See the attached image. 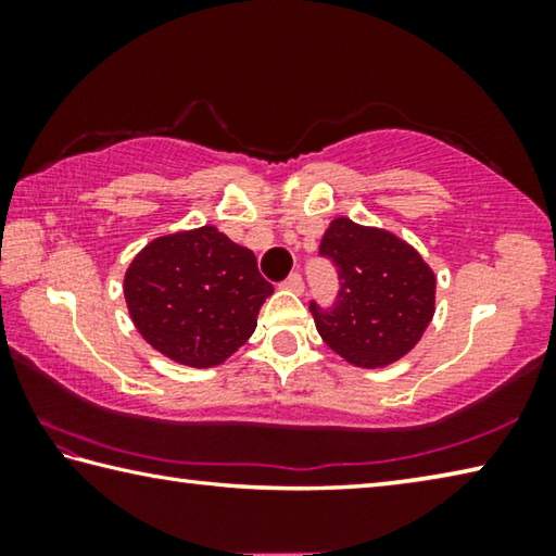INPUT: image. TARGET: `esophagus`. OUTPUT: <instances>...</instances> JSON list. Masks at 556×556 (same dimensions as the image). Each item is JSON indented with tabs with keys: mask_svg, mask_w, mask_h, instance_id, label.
I'll return each mask as SVG.
<instances>
[{
	"mask_svg": "<svg viewBox=\"0 0 556 556\" xmlns=\"http://www.w3.org/2000/svg\"><path fill=\"white\" fill-rule=\"evenodd\" d=\"M281 287L289 289V291H294V294H301V291H304V277H301L299 271H294V275H289L285 279V285H281Z\"/></svg>",
	"mask_w": 556,
	"mask_h": 556,
	"instance_id": "34e87169",
	"label": "esophagus"
}]
</instances>
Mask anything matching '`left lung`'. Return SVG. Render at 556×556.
<instances>
[{"instance_id": "left-lung-1", "label": "left lung", "mask_w": 556, "mask_h": 556, "mask_svg": "<svg viewBox=\"0 0 556 556\" xmlns=\"http://www.w3.org/2000/svg\"><path fill=\"white\" fill-rule=\"evenodd\" d=\"M318 255L338 271L333 306L308 304L324 341L357 368L407 355L434 316L437 279L419 252L392 232L336 218Z\"/></svg>"}]
</instances>
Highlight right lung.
Masks as SVG:
<instances>
[{"mask_svg": "<svg viewBox=\"0 0 556 556\" xmlns=\"http://www.w3.org/2000/svg\"><path fill=\"white\" fill-rule=\"evenodd\" d=\"M271 291L252 250L211 225L152 240L125 275L137 331L159 353L191 368H213L238 351Z\"/></svg>", "mask_w": 556, "mask_h": 556, "instance_id": "obj_1", "label": "right lung"}]
</instances>
